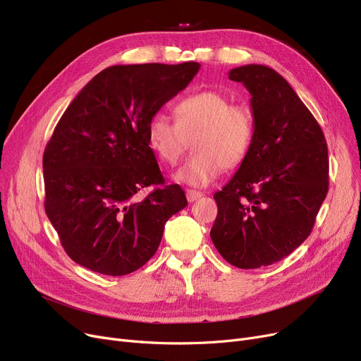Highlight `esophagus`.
I'll use <instances>...</instances> for the list:
<instances>
[{
	"label": "esophagus",
	"instance_id": "1",
	"mask_svg": "<svg viewBox=\"0 0 361 361\" xmlns=\"http://www.w3.org/2000/svg\"><path fill=\"white\" fill-rule=\"evenodd\" d=\"M185 196H187V200L192 203V202H196L197 199H200L203 195L200 192H196V190H187Z\"/></svg>",
	"mask_w": 361,
	"mask_h": 361
}]
</instances>
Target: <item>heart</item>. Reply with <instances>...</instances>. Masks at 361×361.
<instances>
[{
    "label": "heart",
    "instance_id": "b5f03b06",
    "mask_svg": "<svg viewBox=\"0 0 361 361\" xmlns=\"http://www.w3.org/2000/svg\"><path fill=\"white\" fill-rule=\"evenodd\" d=\"M177 123L165 114L150 117L147 145L165 165H176L193 139L195 155L174 174V180L204 187L222 169H234L247 158L255 139V114L247 104H231L218 90H202L183 98L174 108Z\"/></svg>",
    "mask_w": 361,
    "mask_h": 361
}]
</instances>
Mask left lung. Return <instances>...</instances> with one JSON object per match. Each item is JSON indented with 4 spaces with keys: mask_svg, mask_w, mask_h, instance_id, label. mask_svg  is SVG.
<instances>
[{
    "mask_svg": "<svg viewBox=\"0 0 361 361\" xmlns=\"http://www.w3.org/2000/svg\"><path fill=\"white\" fill-rule=\"evenodd\" d=\"M230 80L252 94L255 139L221 192L211 238L241 269L268 267L293 253L316 221L329 185L328 146L320 126L275 70L249 64Z\"/></svg>",
    "mask_w": 361,
    "mask_h": 361,
    "instance_id": "left-lung-1",
    "label": "left lung"
}]
</instances>
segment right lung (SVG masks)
Segmentation results:
<instances>
[{
    "mask_svg": "<svg viewBox=\"0 0 361 361\" xmlns=\"http://www.w3.org/2000/svg\"><path fill=\"white\" fill-rule=\"evenodd\" d=\"M199 68L112 66L63 114L44 152L45 212L75 263L111 276L137 271L157 253L165 222L187 206L178 184L165 185L146 128ZM149 185L156 188L142 200Z\"/></svg>",
    "mask_w": 361,
    "mask_h": 361,
    "instance_id": "right-lung-1",
    "label": "right lung"
}]
</instances>
